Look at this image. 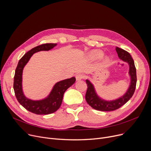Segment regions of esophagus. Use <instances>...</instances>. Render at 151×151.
I'll list each match as a JSON object with an SVG mask.
<instances>
[{
  "label": "esophagus",
  "mask_w": 151,
  "mask_h": 151,
  "mask_svg": "<svg viewBox=\"0 0 151 151\" xmlns=\"http://www.w3.org/2000/svg\"><path fill=\"white\" fill-rule=\"evenodd\" d=\"M85 78V76L84 74L83 73H80V74H78L76 76V79L77 81H79V80H82V79L84 78Z\"/></svg>",
  "instance_id": "esophagus-1"
}]
</instances>
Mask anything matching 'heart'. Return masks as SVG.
<instances>
[{"instance_id": "heart-1", "label": "heart", "mask_w": 151, "mask_h": 151, "mask_svg": "<svg viewBox=\"0 0 151 151\" xmlns=\"http://www.w3.org/2000/svg\"><path fill=\"white\" fill-rule=\"evenodd\" d=\"M104 53L103 51H100V50H95L92 51L90 54H89V57L91 58V59H93V60H96V59H99L100 58H101L103 56H104ZM108 58H105L104 59V63H106L108 62Z\"/></svg>"}]
</instances>
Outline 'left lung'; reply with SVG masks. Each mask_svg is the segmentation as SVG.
Returning <instances> with one entry per match:
<instances>
[{"label": "left lung", "mask_w": 151, "mask_h": 151, "mask_svg": "<svg viewBox=\"0 0 151 151\" xmlns=\"http://www.w3.org/2000/svg\"><path fill=\"white\" fill-rule=\"evenodd\" d=\"M116 52L118 57L124 62H127L129 65V75L130 76V84L128 90L122 97L117 99L107 101L101 99L96 92L93 85L88 80H86L88 89L86 93V100L87 103L93 109L101 111H111L119 108L125 104L133 96L135 91L137 84V71L134 66V60L131 55L127 52L119 47H116Z\"/></svg>", "instance_id": "1"}]
</instances>
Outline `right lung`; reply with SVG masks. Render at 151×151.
I'll list each match as a JSON object with an SVG mask.
<instances>
[{
  "label": "right lung",
  "mask_w": 151,
  "mask_h": 151,
  "mask_svg": "<svg viewBox=\"0 0 151 151\" xmlns=\"http://www.w3.org/2000/svg\"><path fill=\"white\" fill-rule=\"evenodd\" d=\"M56 45V43H45L34 47L23 55L15 70L13 83L15 96L24 108L36 114H49L56 111L62 104L63 93L76 81L75 77H72L56 83L48 96L42 100H30L24 94L22 88V75L24 67L34 53L41 51H49Z\"/></svg>",
  "instance_id": "add662e5"
}]
</instances>
